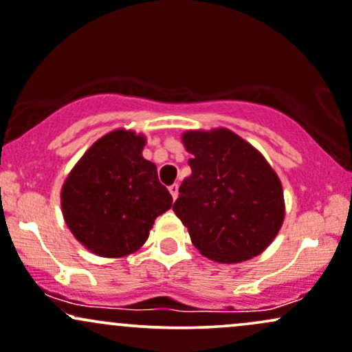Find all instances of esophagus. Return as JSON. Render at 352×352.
<instances>
[{"label": "esophagus", "mask_w": 352, "mask_h": 352, "mask_svg": "<svg viewBox=\"0 0 352 352\" xmlns=\"http://www.w3.org/2000/svg\"><path fill=\"white\" fill-rule=\"evenodd\" d=\"M169 192H171L173 199H176V197H177V192H179V186H177L176 183H175V184H171V186H169Z\"/></svg>", "instance_id": "esophagus-1"}]
</instances>
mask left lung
I'll list each match as a JSON object with an SVG mask.
<instances>
[{
	"label": "left lung",
	"mask_w": 352,
	"mask_h": 352,
	"mask_svg": "<svg viewBox=\"0 0 352 352\" xmlns=\"http://www.w3.org/2000/svg\"><path fill=\"white\" fill-rule=\"evenodd\" d=\"M191 175L173 211L196 250L211 261L241 263L261 254L284 221L281 181L254 146L226 128L186 131Z\"/></svg>",
	"instance_id": "1"
}]
</instances>
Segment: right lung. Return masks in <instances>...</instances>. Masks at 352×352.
<instances>
[{"instance_id":"1","label":"right lung","mask_w":352,"mask_h":352,"mask_svg":"<svg viewBox=\"0 0 352 352\" xmlns=\"http://www.w3.org/2000/svg\"><path fill=\"white\" fill-rule=\"evenodd\" d=\"M144 144L143 134L114 129L91 146L63 184L61 208L69 231L102 258L140 250L155 219L173 206L156 164L143 157Z\"/></svg>"}]
</instances>
